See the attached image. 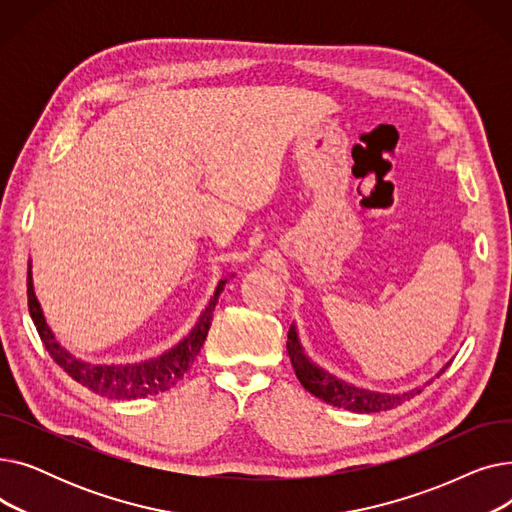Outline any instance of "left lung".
Here are the masks:
<instances>
[{
  "instance_id": "left-lung-1",
  "label": "left lung",
  "mask_w": 512,
  "mask_h": 512,
  "mask_svg": "<svg viewBox=\"0 0 512 512\" xmlns=\"http://www.w3.org/2000/svg\"><path fill=\"white\" fill-rule=\"evenodd\" d=\"M286 348H288L292 369H294V373H297V378L303 384V388L307 392H311L313 396L326 400V402H330V405L340 407V409H348V411H355V413H380V411H388V409H394V407L402 405V402L421 392V388L409 390L405 394L371 392V390H363V388H357L353 384H346V382L334 378L332 373L317 367L305 355L294 324L288 330ZM448 365L450 363H446L440 369L438 375H442Z\"/></svg>"
}]
</instances>
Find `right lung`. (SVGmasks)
Segmentation results:
<instances>
[{
	"label": "right lung",
	"mask_w": 512,
	"mask_h": 512,
	"mask_svg": "<svg viewBox=\"0 0 512 512\" xmlns=\"http://www.w3.org/2000/svg\"><path fill=\"white\" fill-rule=\"evenodd\" d=\"M226 282L228 278L220 280L218 288L213 292V297L209 299V305L205 307L195 328L188 332L186 338H182L164 355L149 361L132 363V365L130 363L128 365H95V363L80 361L66 351V348L56 340V336H53L51 328L47 326L41 303L35 297L31 259H29V272H26V297H29L31 319L41 336V342L47 348V353L70 375L72 380L93 390L95 394H101L107 398L134 400V398H145V396L166 392L184 378V373L191 369L193 361L197 359L201 346L207 338L211 319H213V309L218 305V299Z\"/></svg>",
	"instance_id": "1"
}]
</instances>
